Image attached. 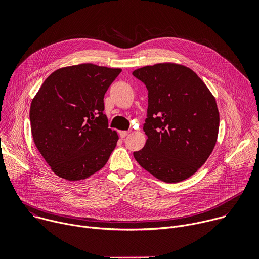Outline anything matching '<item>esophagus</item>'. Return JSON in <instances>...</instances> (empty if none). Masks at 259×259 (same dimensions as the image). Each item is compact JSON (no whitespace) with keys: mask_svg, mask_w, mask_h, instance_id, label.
<instances>
[{"mask_svg":"<svg viewBox=\"0 0 259 259\" xmlns=\"http://www.w3.org/2000/svg\"><path fill=\"white\" fill-rule=\"evenodd\" d=\"M129 133H130V131H121L120 132V137L121 138H125Z\"/></svg>","mask_w":259,"mask_h":259,"instance_id":"1","label":"esophagus"}]
</instances>
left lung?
<instances>
[{"label": "left lung", "instance_id": "8db88e82", "mask_svg": "<svg viewBox=\"0 0 259 259\" xmlns=\"http://www.w3.org/2000/svg\"><path fill=\"white\" fill-rule=\"evenodd\" d=\"M149 91L143 125L147 139L134 152L137 163L158 179L174 183L189 178L207 161L218 135L214 96L191 68L158 63L134 70Z\"/></svg>", "mask_w": 259, "mask_h": 259}]
</instances>
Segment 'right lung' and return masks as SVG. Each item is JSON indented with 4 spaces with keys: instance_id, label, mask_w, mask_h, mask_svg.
<instances>
[{
    "instance_id": "obj_1",
    "label": "right lung",
    "mask_w": 259,
    "mask_h": 259,
    "mask_svg": "<svg viewBox=\"0 0 259 259\" xmlns=\"http://www.w3.org/2000/svg\"><path fill=\"white\" fill-rule=\"evenodd\" d=\"M122 71L92 63L59 68L30 104L31 134L52 171L76 181L99 171L119 136L103 114L104 94Z\"/></svg>"
}]
</instances>
